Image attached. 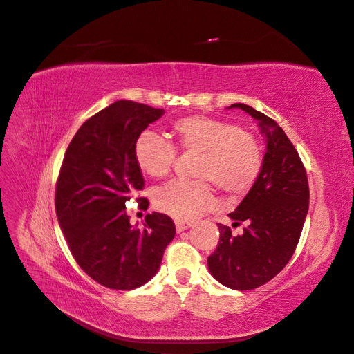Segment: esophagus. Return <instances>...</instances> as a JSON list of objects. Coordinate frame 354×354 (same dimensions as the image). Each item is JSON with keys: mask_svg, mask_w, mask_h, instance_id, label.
<instances>
[{"mask_svg": "<svg viewBox=\"0 0 354 354\" xmlns=\"http://www.w3.org/2000/svg\"><path fill=\"white\" fill-rule=\"evenodd\" d=\"M192 227V223L190 221H185V220H176V230L177 233L185 232L187 229Z\"/></svg>", "mask_w": 354, "mask_h": 354, "instance_id": "obj_1", "label": "esophagus"}]
</instances>
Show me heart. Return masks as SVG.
I'll return each mask as SVG.
<instances>
[{"mask_svg": "<svg viewBox=\"0 0 354 354\" xmlns=\"http://www.w3.org/2000/svg\"><path fill=\"white\" fill-rule=\"evenodd\" d=\"M174 146L145 131L134 143V160L149 177H164L176 159V149L198 153L196 181L173 180L155 192L158 209L177 220H192L216 203L211 183L230 198L248 194L260 176L263 151L257 138L230 122L203 115L180 118L171 124Z\"/></svg>", "mask_w": 354, "mask_h": 354, "instance_id": "1", "label": "heart"}]
</instances>
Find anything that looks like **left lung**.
<instances>
[{"instance_id": "8db88e82", "label": "left lung", "mask_w": 354, "mask_h": 354, "mask_svg": "<svg viewBox=\"0 0 354 354\" xmlns=\"http://www.w3.org/2000/svg\"><path fill=\"white\" fill-rule=\"evenodd\" d=\"M241 109L259 122L266 138L263 167L251 190L229 214L233 224L246 223L242 234L218 224L217 250L208 269L221 285L248 291L269 282L291 260L308 211L307 174L285 131L269 116L243 103Z\"/></svg>"}]
</instances>
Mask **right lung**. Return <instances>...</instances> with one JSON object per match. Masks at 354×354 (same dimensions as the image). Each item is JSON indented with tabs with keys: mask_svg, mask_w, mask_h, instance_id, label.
I'll return each instance as SVG.
<instances>
[{
	"mask_svg": "<svg viewBox=\"0 0 354 354\" xmlns=\"http://www.w3.org/2000/svg\"><path fill=\"white\" fill-rule=\"evenodd\" d=\"M164 113L118 100L80 127L63 158L56 187L60 229L81 269L106 288L128 291L151 281L176 236L165 214H147L140 227L125 212V202L145 185L134 143Z\"/></svg>",
	"mask_w": 354,
	"mask_h": 354,
	"instance_id": "obj_1",
	"label": "right lung"
}]
</instances>
